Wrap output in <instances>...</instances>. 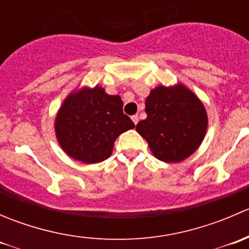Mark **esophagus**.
Here are the masks:
<instances>
[{
	"instance_id": "34e87169",
	"label": "esophagus",
	"mask_w": 249,
	"mask_h": 249,
	"mask_svg": "<svg viewBox=\"0 0 249 249\" xmlns=\"http://www.w3.org/2000/svg\"><path fill=\"white\" fill-rule=\"evenodd\" d=\"M131 119H132V122L135 123V124H137V123H139V115H137V114L132 115V117H131Z\"/></svg>"
}]
</instances>
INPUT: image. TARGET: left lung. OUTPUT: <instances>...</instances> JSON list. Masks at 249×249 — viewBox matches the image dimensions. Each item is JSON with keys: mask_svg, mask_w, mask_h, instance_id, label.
<instances>
[{"mask_svg": "<svg viewBox=\"0 0 249 249\" xmlns=\"http://www.w3.org/2000/svg\"><path fill=\"white\" fill-rule=\"evenodd\" d=\"M147 118L136 125L153 155L165 162L187 159L201 144L207 130L202 102L187 87L160 85L145 99Z\"/></svg>", "mask_w": 249, "mask_h": 249, "instance_id": "obj_1", "label": "left lung"}]
</instances>
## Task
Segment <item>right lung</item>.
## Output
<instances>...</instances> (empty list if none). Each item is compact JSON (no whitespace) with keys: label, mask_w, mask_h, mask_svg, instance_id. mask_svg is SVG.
<instances>
[{"label":"right lung","mask_w":249,"mask_h":249,"mask_svg":"<svg viewBox=\"0 0 249 249\" xmlns=\"http://www.w3.org/2000/svg\"><path fill=\"white\" fill-rule=\"evenodd\" d=\"M134 127L123 113L120 96L106 94L99 85L70 94L55 119V134L64 152L85 164L108 159L115 139Z\"/></svg>","instance_id":"1"}]
</instances>
